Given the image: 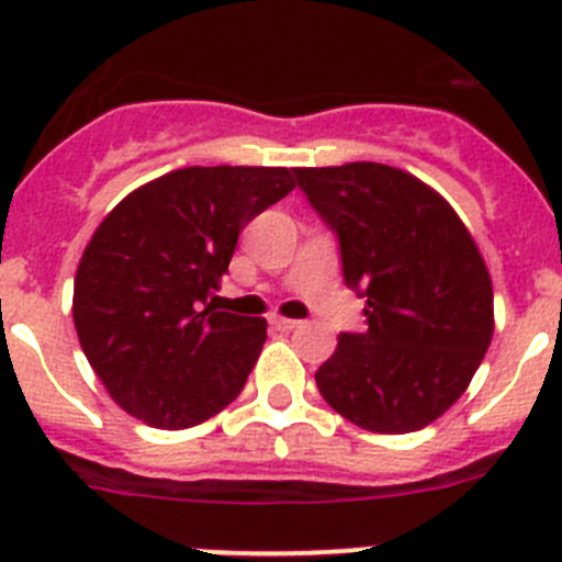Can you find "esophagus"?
<instances>
[{
  "mask_svg": "<svg viewBox=\"0 0 562 562\" xmlns=\"http://www.w3.org/2000/svg\"><path fill=\"white\" fill-rule=\"evenodd\" d=\"M270 326H272V329H278V331H292V329H297V326H301V321H292V317L272 315L270 317Z\"/></svg>",
  "mask_w": 562,
  "mask_h": 562,
  "instance_id": "obj_1",
  "label": "esophagus"
}]
</instances>
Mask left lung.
Here are the masks:
<instances>
[{"instance_id": "8db88e82", "label": "left lung", "mask_w": 562, "mask_h": 562, "mask_svg": "<svg viewBox=\"0 0 562 562\" xmlns=\"http://www.w3.org/2000/svg\"><path fill=\"white\" fill-rule=\"evenodd\" d=\"M340 241L342 281L366 329L342 331L317 369L321 396L357 428L411 434L464 394L493 340V281L464 222L400 168H292Z\"/></svg>"}]
</instances>
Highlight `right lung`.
Listing matches in <instances>:
<instances>
[{"label": "right lung", "mask_w": 562, "mask_h": 562, "mask_svg": "<svg viewBox=\"0 0 562 562\" xmlns=\"http://www.w3.org/2000/svg\"><path fill=\"white\" fill-rule=\"evenodd\" d=\"M292 188L286 168L191 166L132 191L98 225L76 272L72 321L126 414L182 430L241 394L267 321L216 312L207 295L238 233Z\"/></svg>", "instance_id": "add662e5"}]
</instances>
